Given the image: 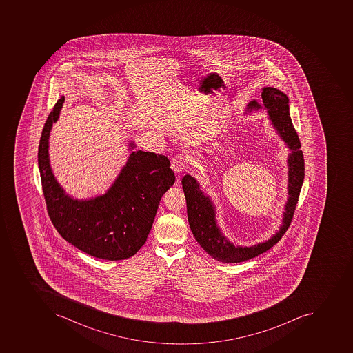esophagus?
I'll use <instances>...</instances> for the list:
<instances>
[{"label": "esophagus", "instance_id": "esophagus-1", "mask_svg": "<svg viewBox=\"0 0 353 353\" xmlns=\"http://www.w3.org/2000/svg\"><path fill=\"white\" fill-rule=\"evenodd\" d=\"M185 158L182 154H178L173 158L172 162H171V167H172L173 171L176 174L180 175L181 173L183 172L184 168H185Z\"/></svg>", "mask_w": 353, "mask_h": 353}]
</instances>
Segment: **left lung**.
I'll list each match as a JSON object with an SVG mask.
<instances>
[{"mask_svg": "<svg viewBox=\"0 0 353 353\" xmlns=\"http://www.w3.org/2000/svg\"><path fill=\"white\" fill-rule=\"evenodd\" d=\"M263 103L252 100L246 108V114L259 109H266L270 125L283 140L290 152L287 158L288 165V197L283 208L281 224L272 237L252 246H241L230 242L225 236L216 219V208L212 197L203 191L200 183L192 175H184L182 188L186 200L188 219L196 242L212 259L222 263H241L265 253L277 244L286 233L292 222L298 203L300 190L305 178V160L300 149L299 137L292 125L289 112V99L286 94L274 87L261 89Z\"/></svg>", "mask_w": 353, "mask_h": 353, "instance_id": "8db88e82", "label": "left lung"}]
</instances>
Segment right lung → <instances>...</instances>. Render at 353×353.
<instances>
[{
	"label": "right lung",
	"mask_w": 353,
	"mask_h": 353,
	"mask_svg": "<svg viewBox=\"0 0 353 353\" xmlns=\"http://www.w3.org/2000/svg\"><path fill=\"white\" fill-rule=\"evenodd\" d=\"M61 96L45 123L39 145V169L48 215L61 236L96 259L121 261L143 246L150 233L159 203L174 184L169 159L136 149L131 151L114 183L105 194L75 199L66 193L50 167V136L59 120Z\"/></svg>",
	"instance_id": "add662e5"
}]
</instances>
